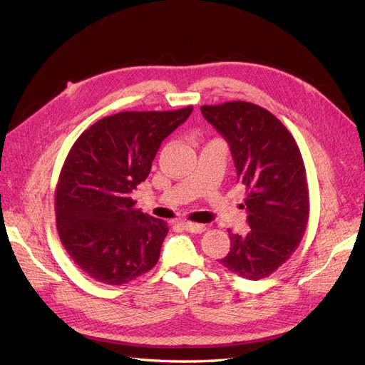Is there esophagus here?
Instances as JSON below:
<instances>
[{
  "label": "esophagus",
  "mask_w": 365,
  "mask_h": 365,
  "mask_svg": "<svg viewBox=\"0 0 365 365\" xmlns=\"http://www.w3.org/2000/svg\"><path fill=\"white\" fill-rule=\"evenodd\" d=\"M182 227H184V230L189 231V233H202V231H205V225L190 222V220H187V222H182Z\"/></svg>",
  "instance_id": "obj_1"
}]
</instances>
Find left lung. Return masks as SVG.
Wrapping results in <instances>:
<instances>
[{"mask_svg":"<svg viewBox=\"0 0 365 365\" xmlns=\"http://www.w3.org/2000/svg\"><path fill=\"white\" fill-rule=\"evenodd\" d=\"M201 113L228 141L237 181L247 187L251 230H228L231 248L219 263L244 279H264L292 256L307 227L302 152L282 121L259 105L235 101L204 105Z\"/></svg>","mask_w":365,"mask_h":365,"instance_id":"8db88e82","label":"left lung"}]
</instances>
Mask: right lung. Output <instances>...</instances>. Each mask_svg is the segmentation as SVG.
<instances>
[{
  "mask_svg": "<svg viewBox=\"0 0 365 365\" xmlns=\"http://www.w3.org/2000/svg\"><path fill=\"white\" fill-rule=\"evenodd\" d=\"M193 111H125L74 141L54 192L56 227L68 256L96 282L126 284L155 267L168 222L135 208L161 141Z\"/></svg>",
  "mask_w": 365,
  "mask_h": 365,
  "instance_id": "right-lung-1",
  "label": "right lung"
}]
</instances>
